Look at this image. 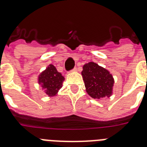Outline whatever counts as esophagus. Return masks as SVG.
I'll return each mask as SVG.
<instances>
[{"label":"esophagus","instance_id":"1","mask_svg":"<svg viewBox=\"0 0 147 147\" xmlns=\"http://www.w3.org/2000/svg\"><path fill=\"white\" fill-rule=\"evenodd\" d=\"M71 71H72V72H76V71H77V68H76V67H74V69L71 70Z\"/></svg>","mask_w":147,"mask_h":147}]
</instances>
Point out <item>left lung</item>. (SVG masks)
<instances>
[{"label":"left lung","instance_id":"8db88e82","mask_svg":"<svg viewBox=\"0 0 147 147\" xmlns=\"http://www.w3.org/2000/svg\"><path fill=\"white\" fill-rule=\"evenodd\" d=\"M82 75L90 96L100 99L112 95L114 79L107 69L90 62L83 65Z\"/></svg>","mask_w":147,"mask_h":147}]
</instances>
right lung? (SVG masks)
Here are the masks:
<instances>
[{"label": "right lung", "mask_w": 147, "mask_h": 147, "mask_svg": "<svg viewBox=\"0 0 147 147\" xmlns=\"http://www.w3.org/2000/svg\"><path fill=\"white\" fill-rule=\"evenodd\" d=\"M64 80V76H62L55 66L51 64L49 65L38 77L39 85L45 89V93L50 97L57 94L59 90L62 87V82Z\"/></svg>", "instance_id": "right-lung-1"}]
</instances>
